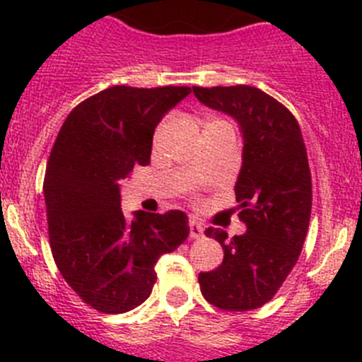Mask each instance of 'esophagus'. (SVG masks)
Listing matches in <instances>:
<instances>
[{"label": "esophagus", "mask_w": 362, "mask_h": 362, "mask_svg": "<svg viewBox=\"0 0 362 362\" xmlns=\"http://www.w3.org/2000/svg\"><path fill=\"white\" fill-rule=\"evenodd\" d=\"M189 236L193 238V240H198L200 236H204V226L198 220H194V218L189 220Z\"/></svg>", "instance_id": "1"}]
</instances>
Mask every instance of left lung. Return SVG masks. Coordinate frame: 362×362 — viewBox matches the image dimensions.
<instances>
[{
	"instance_id": "left-lung-1",
	"label": "left lung",
	"mask_w": 362,
	"mask_h": 362,
	"mask_svg": "<svg viewBox=\"0 0 362 362\" xmlns=\"http://www.w3.org/2000/svg\"><path fill=\"white\" fill-rule=\"evenodd\" d=\"M202 104L233 117L243 136L242 169L234 193L247 233L227 240L205 234L223 249V262L200 272L204 298L230 312L259 308L278 292L298 263L312 209V178L298 120L259 88L193 86Z\"/></svg>"
}]
</instances>
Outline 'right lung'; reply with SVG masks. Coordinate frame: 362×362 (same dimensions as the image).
<instances>
[{
  "label": "right lung",
  "mask_w": 362,
  "mask_h": 362,
  "mask_svg": "<svg viewBox=\"0 0 362 362\" xmlns=\"http://www.w3.org/2000/svg\"><path fill=\"white\" fill-rule=\"evenodd\" d=\"M187 86H112L71 110L45 173L48 236L55 265L84 303L124 314L149 298L158 258L189 236L184 211L120 209V180L148 165L162 117Z\"/></svg>",
  "instance_id": "add662e5"
}]
</instances>
